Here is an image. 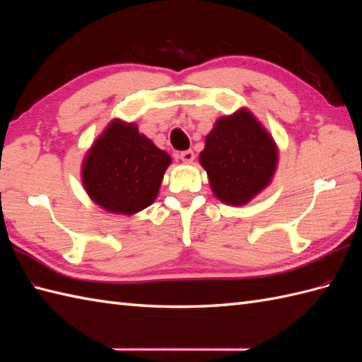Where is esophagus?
Segmentation results:
<instances>
[{
  "label": "esophagus",
  "instance_id": "1",
  "mask_svg": "<svg viewBox=\"0 0 362 362\" xmlns=\"http://www.w3.org/2000/svg\"><path fill=\"white\" fill-rule=\"evenodd\" d=\"M179 158L183 161V163H191L194 160V152L193 151H182L179 153Z\"/></svg>",
  "mask_w": 362,
  "mask_h": 362
}]
</instances>
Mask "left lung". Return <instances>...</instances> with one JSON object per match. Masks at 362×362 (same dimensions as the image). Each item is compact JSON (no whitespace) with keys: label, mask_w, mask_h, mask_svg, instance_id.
<instances>
[{"label":"left lung","mask_w":362,"mask_h":362,"mask_svg":"<svg viewBox=\"0 0 362 362\" xmlns=\"http://www.w3.org/2000/svg\"><path fill=\"white\" fill-rule=\"evenodd\" d=\"M199 160L213 194L224 204L244 205L271 183L279 151L257 118L241 109L216 121Z\"/></svg>","instance_id":"8db88e82"}]
</instances>
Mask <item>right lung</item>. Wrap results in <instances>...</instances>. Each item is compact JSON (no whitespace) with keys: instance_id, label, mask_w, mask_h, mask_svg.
<instances>
[{"instance_id":"1","label":"right lung","mask_w":362,"mask_h":362,"mask_svg":"<svg viewBox=\"0 0 362 362\" xmlns=\"http://www.w3.org/2000/svg\"><path fill=\"white\" fill-rule=\"evenodd\" d=\"M169 163L171 157L135 124L115 119L83 160L82 183L104 210L135 214L156 201Z\"/></svg>"}]
</instances>
